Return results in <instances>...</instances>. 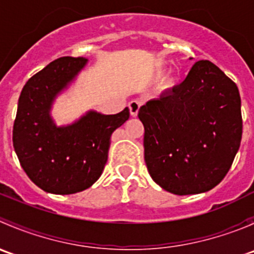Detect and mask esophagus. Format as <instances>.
<instances>
[{"instance_id":"obj_1","label":"esophagus","mask_w":254,"mask_h":254,"mask_svg":"<svg viewBox=\"0 0 254 254\" xmlns=\"http://www.w3.org/2000/svg\"><path fill=\"white\" fill-rule=\"evenodd\" d=\"M140 106H141V103H140L139 101H131V102H130V103H129V111H130V114H131V117H136L137 113H139Z\"/></svg>"}]
</instances>
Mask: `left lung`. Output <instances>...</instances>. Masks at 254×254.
<instances>
[{
  "label": "left lung",
  "instance_id": "left-lung-1",
  "mask_svg": "<svg viewBox=\"0 0 254 254\" xmlns=\"http://www.w3.org/2000/svg\"><path fill=\"white\" fill-rule=\"evenodd\" d=\"M151 178L177 195L210 190L224 179L240 148L238 88L212 63L200 60L186 79L139 111Z\"/></svg>",
  "mask_w": 254,
  "mask_h": 254
}]
</instances>
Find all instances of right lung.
<instances>
[{
    "label": "right lung",
    "mask_w": 254,
    "mask_h": 254,
    "mask_svg": "<svg viewBox=\"0 0 254 254\" xmlns=\"http://www.w3.org/2000/svg\"><path fill=\"white\" fill-rule=\"evenodd\" d=\"M88 60L65 56L28 79L18 99L13 147L30 181L51 194H73L89 188L108 160L111 136L129 119V108L106 115L89 111L58 127L51 108Z\"/></svg>",
    "instance_id": "1"
}]
</instances>
